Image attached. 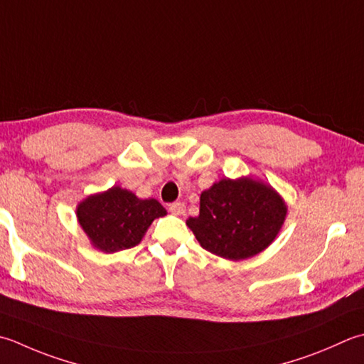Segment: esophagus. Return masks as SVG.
Here are the masks:
<instances>
[{
  "mask_svg": "<svg viewBox=\"0 0 364 364\" xmlns=\"http://www.w3.org/2000/svg\"><path fill=\"white\" fill-rule=\"evenodd\" d=\"M168 210L172 211L173 215L181 216V215H184V211H186V205H184L183 202H173L168 205Z\"/></svg>",
  "mask_w": 364,
  "mask_h": 364,
  "instance_id": "1",
  "label": "esophagus"
}]
</instances>
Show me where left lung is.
<instances>
[{
	"instance_id": "8db88e82",
	"label": "left lung",
	"mask_w": 364,
	"mask_h": 364,
	"mask_svg": "<svg viewBox=\"0 0 364 364\" xmlns=\"http://www.w3.org/2000/svg\"><path fill=\"white\" fill-rule=\"evenodd\" d=\"M286 213V203L267 184L251 178H225L202 192L200 215L186 224L206 251L243 260L268 247Z\"/></svg>"
}]
</instances>
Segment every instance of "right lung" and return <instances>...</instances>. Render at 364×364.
<instances>
[{
  "label": "right lung",
  "instance_id": "right-lung-1",
  "mask_svg": "<svg viewBox=\"0 0 364 364\" xmlns=\"http://www.w3.org/2000/svg\"><path fill=\"white\" fill-rule=\"evenodd\" d=\"M166 216V208L154 198L141 200L131 191L113 186L88 197L77 208V218L92 245L105 252L134 247L149 224Z\"/></svg>",
  "mask_w": 364,
  "mask_h": 364
}]
</instances>
